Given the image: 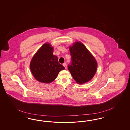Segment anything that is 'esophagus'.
Masks as SVG:
<instances>
[{
  "mask_svg": "<svg viewBox=\"0 0 130 130\" xmlns=\"http://www.w3.org/2000/svg\"><path fill=\"white\" fill-rule=\"evenodd\" d=\"M63 66L65 67V68L66 69H67V64L66 63H64L63 64Z\"/></svg>",
  "mask_w": 130,
  "mask_h": 130,
  "instance_id": "esophagus-1",
  "label": "esophagus"
}]
</instances>
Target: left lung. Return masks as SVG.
Segmentation results:
<instances>
[{
  "mask_svg": "<svg viewBox=\"0 0 130 130\" xmlns=\"http://www.w3.org/2000/svg\"><path fill=\"white\" fill-rule=\"evenodd\" d=\"M69 50L71 62L68 70L73 78L78 84H83L94 77L97 69V62L83 44L76 42Z\"/></svg>",
  "mask_w": 130,
  "mask_h": 130,
  "instance_id": "obj_1",
  "label": "left lung"
}]
</instances>
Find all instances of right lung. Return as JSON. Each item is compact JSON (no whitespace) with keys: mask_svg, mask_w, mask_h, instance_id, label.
<instances>
[{"mask_svg":"<svg viewBox=\"0 0 130 130\" xmlns=\"http://www.w3.org/2000/svg\"><path fill=\"white\" fill-rule=\"evenodd\" d=\"M53 48L45 43L33 57L30 63L32 74L38 81L50 83L54 81L59 71L65 68L58 62L57 56L53 55Z\"/></svg>","mask_w":130,"mask_h":130,"instance_id":"right-lung-1","label":"right lung"}]
</instances>
